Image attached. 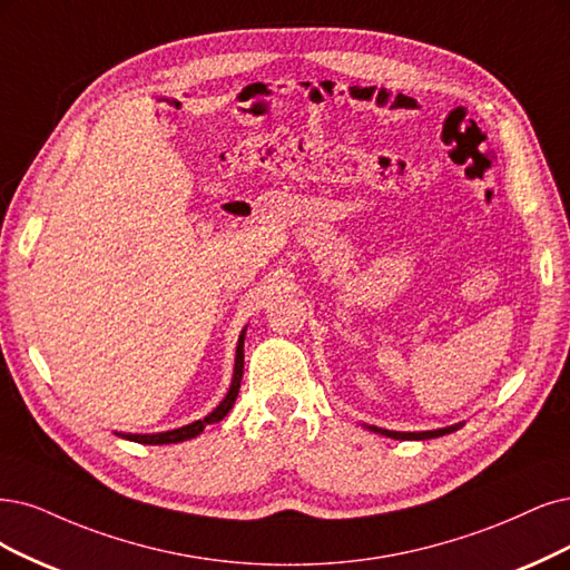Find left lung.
Here are the masks:
<instances>
[{
  "label": "left lung",
  "mask_w": 570,
  "mask_h": 570,
  "mask_svg": "<svg viewBox=\"0 0 570 570\" xmlns=\"http://www.w3.org/2000/svg\"><path fill=\"white\" fill-rule=\"evenodd\" d=\"M465 423H455L449 428H439V430H425V432H394V430H383V428H375V425H364L366 430L375 432V434H383L390 439H399V441H425V439H436V436H444L451 434L455 430H460Z\"/></svg>",
  "instance_id": "obj_1"
}]
</instances>
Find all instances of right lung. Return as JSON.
Instances as JSON below:
<instances>
[{
	"label": "right lung",
	"instance_id": "right-lung-1",
	"mask_svg": "<svg viewBox=\"0 0 570 570\" xmlns=\"http://www.w3.org/2000/svg\"><path fill=\"white\" fill-rule=\"evenodd\" d=\"M244 338H246V328L242 331L239 341H237V354H235V371H232V383L227 394L223 396V402L210 411L208 415H204L202 420H195V423L183 425L178 430H168V432H157V434H131V432H115L121 439H129L136 441V444H150V446H159V444H178V441H187V439H195L204 432L206 425H214L220 423V420L229 413V409L235 406L237 402V394L242 387V375H244Z\"/></svg>",
	"mask_w": 570,
	"mask_h": 570
}]
</instances>
